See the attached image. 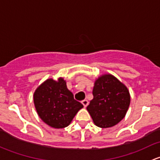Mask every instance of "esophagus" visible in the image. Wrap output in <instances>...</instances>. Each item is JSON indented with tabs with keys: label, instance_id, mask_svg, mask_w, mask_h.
Wrapping results in <instances>:
<instances>
[{
	"label": "esophagus",
	"instance_id": "obj_1",
	"mask_svg": "<svg viewBox=\"0 0 160 160\" xmlns=\"http://www.w3.org/2000/svg\"><path fill=\"white\" fill-rule=\"evenodd\" d=\"M81 103H82V104H83V107H84V108H86L87 106L88 105V104H89V102H88V100H83V101H82Z\"/></svg>",
	"mask_w": 160,
	"mask_h": 160
}]
</instances>
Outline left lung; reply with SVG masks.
I'll use <instances>...</instances> for the list:
<instances>
[{"label":"left lung","mask_w":160,"mask_h":160,"mask_svg":"<svg viewBox=\"0 0 160 160\" xmlns=\"http://www.w3.org/2000/svg\"><path fill=\"white\" fill-rule=\"evenodd\" d=\"M93 96L87 109L97 126L110 128L125 118L130 104V93L115 77L104 74L98 77L94 82Z\"/></svg>","instance_id":"1"}]
</instances>
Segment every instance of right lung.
<instances>
[{
    "label": "right lung",
    "mask_w": 160,
    "mask_h": 160,
    "mask_svg": "<svg viewBox=\"0 0 160 160\" xmlns=\"http://www.w3.org/2000/svg\"><path fill=\"white\" fill-rule=\"evenodd\" d=\"M34 104L40 118L55 128L68 126L83 108L81 103L74 99L62 77L57 81L48 79L43 82L34 93Z\"/></svg>",
    "instance_id": "obj_1"
}]
</instances>
